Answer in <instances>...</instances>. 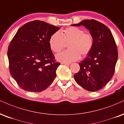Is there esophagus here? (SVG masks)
I'll return each instance as SVG.
<instances>
[{
    "mask_svg": "<svg viewBox=\"0 0 124 124\" xmlns=\"http://www.w3.org/2000/svg\"><path fill=\"white\" fill-rule=\"evenodd\" d=\"M62 64H65V65H70V63H65V62H61Z\"/></svg>",
    "mask_w": 124,
    "mask_h": 124,
    "instance_id": "1",
    "label": "esophagus"
}]
</instances>
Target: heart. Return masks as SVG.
<instances>
[{
  "instance_id": "b5f03b06",
  "label": "heart",
  "mask_w": 124,
  "mask_h": 124,
  "mask_svg": "<svg viewBox=\"0 0 124 124\" xmlns=\"http://www.w3.org/2000/svg\"><path fill=\"white\" fill-rule=\"evenodd\" d=\"M68 44L69 50L61 52L56 56L57 60L62 62L70 63L76 61L80 55L84 57L88 55L92 49L94 39L91 33H85L82 29L71 27L53 33L49 39L50 49L58 53Z\"/></svg>"
}]
</instances>
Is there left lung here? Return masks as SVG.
<instances>
[{"instance_id": "left-lung-1", "label": "left lung", "mask_w": 124, "mask_h": 124, "mask_svg": "<svg viewBox=\"0 0 124 124\" xmlns=\"http://www.w3.org/2000/svg\"><path fill=\"white\" fill-rule=\"evenodd\" d=\"M72 26H84L89 30L94 45L85 59L79 62L80 70L74 75L78 85L88 91L102 89L114 75L118 50L111 31L94 20H84Z\"/></svg>"}]
</instances>
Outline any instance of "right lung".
<instances>
[{
	"instance_id": "add662e5",
	"label": "right lung",
	"mask_w": 124,
	"mask_h": 124,
	"mask_svg": "<svg viewBox=\"0 0 124 124\" xmlns=\"http://www.w3.org/2000/svg\"><path fill=\"white\" fill-rule=\"evenodd\" d=\"M59 29L35 20L22 26L11 40L7 51L10 72L23 89L40 92L54 80L60 64L55 61L49 39Z\"/></svg>"
}]
</instances>
